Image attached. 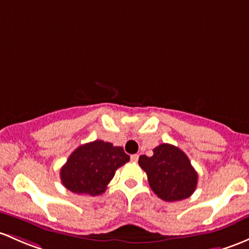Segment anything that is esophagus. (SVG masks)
Returning <instances> with one entry per match:
<instances>
[{"label":"esophagus","mask_w":249,"mask_h":249,"mask_svg":"<svg viewBox=\"0 0 249 249\" xmlns=\"http://www.w3.org/2000/svg\"><path fill=\"white\" fill-rule=\"evenodd\" d=\"M138 158H140V155H138V154H133V155H131V161L132 162H137Z\"/></svg>","instance_id":"obj_1"}]
</instances>
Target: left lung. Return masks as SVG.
Masks as SVG:
<instances>
[{"mask_svg": "<svg viewBox=\"0 0 249 249\" xmlns=\"http://www.w3.org/2000/svg\"><path fill=\"white\" fill-rule=\"evenodd\" d=\"M153 156L141 155L138 163L148 175L153 192L166 201L186 199L195 192L198 174L187 155L178 146L160 144Z\"/></svg>", "mask_w": 249, "mask_h": 249, "instance_id": "obj_1", "label": "left lung"}]
</instances>
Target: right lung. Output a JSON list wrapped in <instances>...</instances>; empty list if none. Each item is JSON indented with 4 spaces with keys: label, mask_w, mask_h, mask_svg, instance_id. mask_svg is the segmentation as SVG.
<instances>
[{
    "label": "right lung",
    "mask_w": 249,
    "mask_h": 249,
    "mask_svg": "<svg viewBox=\"0 0 249 249\" xmlns=\"http://www.w3.org/2000/svg\"><path fill=\"white\" fill-rule=\"evenodd\" d=\"M130 161L122 146L98 140L80 145L61 168L62 184L77 195L99 196L119 167Z\"/></svg>",
    "instance_id": "1"
}]
</instances>
